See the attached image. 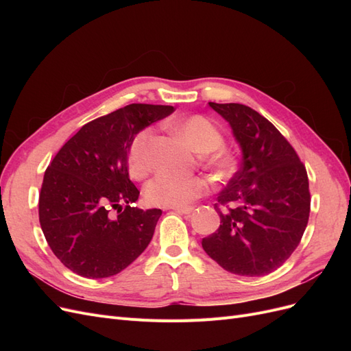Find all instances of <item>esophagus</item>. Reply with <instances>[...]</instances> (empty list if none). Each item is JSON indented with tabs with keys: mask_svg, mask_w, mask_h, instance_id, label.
<instances>
[{
	"mask_svg": "<svg viewBox=\"0 0 351 351\" xmlns=\"http://www.w3.org/2000/svg\"><path fill=\"white\" fill-rule=\"evenodd\" d=\"M177 214H182V215H190L193 212V208H171Z\"/></svg>",
	"mask_w": 351,
	"mask_h": 351,
	"instance_id": "34e87169",
	"label": "esophagus"
}]
</instances>
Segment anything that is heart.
Wrapping results in <instances>:
<instances>
[{
  "instance_id": "heart-1",
  "label": "heart",
  "mask_w": 351,
  "mask_h": 351,
  "mask_svg": "<svg viewBox=\"0 0 351 351\" xmlns=\"http://www.w3.org/2000/svg\"><path fill=\"white\" fill-rule=\"evenodd\" d=\"M178 134L189 146L200 154L202 164L218 180L228 178L236 169V156L221 147L224 143L218 127L206 117L192 115L174 124ZM152 130L143 129L137 133L127 151V167L134 178H143L151 169L149 143ZM208 192V183L200 177H174L158 174L145 186V199L154 206L184 208Z\"/></svg>"
}]
</instances>
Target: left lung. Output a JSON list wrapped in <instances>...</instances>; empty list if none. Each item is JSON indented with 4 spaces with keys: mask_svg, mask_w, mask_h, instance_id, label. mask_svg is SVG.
<instances>
[{
    "mask_svg": "<svg viewBox=\"0 0 351 351\" xmlns=\"http://www.w3.org/2000/svg\"><path fill=\"white\" fill-rule=\"evenodd\" d=\"M209 107L228 121L243 156L217 197L219 228L202 240V247L231 274L268 275L291 256L309 221L306 168L258 111L243 104L209 102Z\"/></svg>",
    "mask_w": 351,
    "mask_h": 351,
    "instance_id": "obj_1",
    "label": "left lung"
}]
</instances>
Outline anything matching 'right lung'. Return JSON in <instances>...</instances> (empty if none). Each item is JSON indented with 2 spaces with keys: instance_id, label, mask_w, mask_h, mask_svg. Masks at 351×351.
<instances>
[{
  "instance_id": "obj_1",
  "label": "right lung",
  "mask_w": 351,
  "mask_h": 351,
  "mask_svg": "<svg viewBox=\"0 0 351 351\" xmlns=\"http://www.w3.org/2000/svg\"><path fill=\"white\" fill-rule=\"evenodd\" d=\"M174 111L171 105L130 104L84 124L48 165L39 193V222L51 250L74 274L108 278L141 256L161 209L130 204L127 151L133 137ZM125 208H122V205ZM119 208V216L110 214Z\"/></svg>"
}]
</instances>
